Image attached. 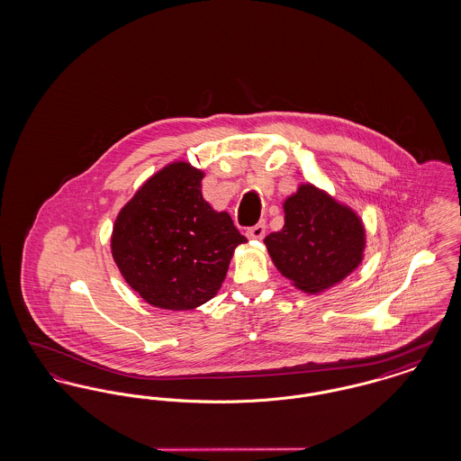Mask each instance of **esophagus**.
<instances>
[{
	"label": "esophagus",
	"instance_id": "esophagus-1",
	"mask_svg": "<svg viewBox=\"0 0 461 461\" xmlns=\"http://www.w3.org/2000/svg\"><path fill=\"white\" fill-rule=\"evenodd\" d=\"M245 235H247L249 239H254V240H263L264 235H266V222L261 221V222H258V224L247 228Z\"/></svg>",
	"mask_w": 461,
	"mask_h": 461
}]
</instances>
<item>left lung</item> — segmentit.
<instances>
[{"label": "left lung", "mask_w": 461, "mask_h": 461, "mask_svg": "<svg viewBox=\"0 0 461 461\" xmlns=\"http://www.w3.org/2000/svg\"><path fill=\"white\" fill-rule=\"evenodd\" d=\"M285 224L264 243L278 271L309 294L339 284L363 259L365 230L351 209L303 185L286 198Z\"/></svg>", "instance_id": "8db88e82"}]
</instances>
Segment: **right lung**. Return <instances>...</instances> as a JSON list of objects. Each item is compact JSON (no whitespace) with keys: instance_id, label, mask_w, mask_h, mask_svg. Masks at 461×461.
Returning <instances> with one entry per match:
<instances>
[{"instance_id":"right-lung-1","label":"right lung","mask_w":461,"mask_h":461,"mask_svg":"<svg viewBox=\"0 0 461 461\" xmlns=\"http://www.w3.org/2000/svg\"><path fill=\"white\" fill-rule=\"evenodd\" d=\"M203 173L175 162L152 176L119 212L112 256L149 304L188 311L211 301L237 245L247 239L228 212L202 197Z\"/></svg>"}]
</instances>
